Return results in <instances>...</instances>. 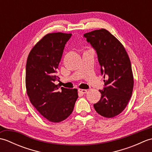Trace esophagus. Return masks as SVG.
<instances>
[{
    "instance_id": "esophagus-1",
    "label": "esophagus",
    "mask_w": 152,
    "mask_h": 152,
    "mask_svg": "<svg viewBox=\"0 0 152 152\" xmlns=\"http://www.w3.org/2000/svg\"><path fill=\"white\" fill-rule=\"evenodd\" d=\"M78 93H80V94L83 95V94H85V93H87V90H86V89H78Z\"/></svg>"
}]
</instances>
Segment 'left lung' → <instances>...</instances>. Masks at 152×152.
Segmentation results:
<instances>
[{"instance_id": "1", "label": "left lung", "mask_w": 152, "mask_h": 152, "mask_svg": "<svg viewBox=\"0 0 152 152\" xmlns=\"http://www.w3.org/2000/svg\"><path fill=\"white\" fill-rule=\"evenodd\" d=\"M83 37L96 51L101 74L106 78L104 88L99 90L101 99L94 108L105 118L115 117L125 108L133 93L129 57L120 42L104 28L86 33Z\"/></svg>"}]
</instances>
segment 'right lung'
<instances>
[{
    "label": "right lung",
    "mask_w": 152,
    "mask_h": 152,
    "mask_svg": "<svg viewBox=\"0 0 152 152\" xmlns=\"http://www.w3.org/2000/svg\"><path fill=\"white\" fill-rule=\"evenodd\" d=\"M72 34L50 33L30 51L26 64L25 83L30 101L40 114L58 123L72 114L78 97L76 89H67L55 82L63 50Z\"/></svg>",
    "instance_id": "right-lung-1"
}]
</instances>
